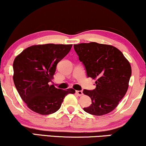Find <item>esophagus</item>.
Segmentation results:
<instances>
[{"label": "esophagus", "instance_id": "34e87169", "mask_svg": "<svg viewBox=\"0 0 146 146\" xmlns=\"http://www.w3.org/2000/svg\"><path fill=\"white\" fill-rule=\"evenodd\" d=\"M76 93L78 94V96H82L83 95V93L82 91H76Z\"/></svg>", "mask_w": 146, "mask_h": 146}]
</instances>
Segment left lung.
I'll return each instance as SVG.
<instances>
[{"instance_id":"obj_1","label":"left lung","mask_w":146,"mask_h":146,"mask_svg":"<svg viewBox=\"0 0 146 146\" xmlns=\"http://www.w3.org/2000/svg\"><path fill=\"white\" fill-rule=\"evenodd\" d=\"M78 59L85 67L87 75L96 87L83 90L92 99L90 107L84 111L94 115H102L114 110L124 98L131 76L129 61L117 48L96 42L74 44Z\"/></svg>"}]
</instances>
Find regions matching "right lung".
I'll return each instance as SVG.
<instances>
[{
    "instance_id": "right-lung-1",
    "label": "right lung",
    "mask_w": 146,
    "mask_h": 146,
    "mask_svg": "<svg viewBox=\"0 0 146 146\" xmlns=\"http://www.w3.org/2000/svg\"><path fill=\"white\" fill-rule=\"evenodd\" d=\"M72 44L34 45L24 50L13 61V79L22 100L31 110L49 115L60 109L66 96L75 90L57 89L49 82L57 63L71 50Z\"/></svg>"
}]
</instances>
